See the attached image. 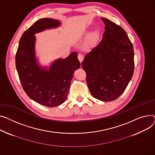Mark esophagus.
<instances>
[{
  "mask_svg": "<svg viewBox=\"0 0 155 155\" xmlns=\"http://www.w3.org/2000/svg\"><path fill=\"white\" fill-rule=\"evenodd\" d=\"M78 60L80 61V62H82L83 61V59H84V57L82 55V54H79L78 55Z\"/></svg>",
  "mask_w": 155,
  "mask_h": 155,
  "instance_id": "obj_1",
  "label": "esophagus"
}]
</instances>
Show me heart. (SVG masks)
Returning a JSON list of instances; mask_svg holds the SVG:
<instances>
[{
	"label": "heart",
	"instance_id": "obj_1",
	"mask_svg": "<svg viewBox=\"0 0 155 155\" xmlns=\"http://www.w3.org/2000/svg\"><path fill=\"white\" fill-rule=\"evenodd\" d=\"M97 36V34L96 32H92L91 34L89 36L87 41L86 42V45H87V46H88V45H91L92 44H93L95 42V41L96 40Z\"/></svg>",
	"mask_w": 155,
	"mask_h": 155
}]
</instances>
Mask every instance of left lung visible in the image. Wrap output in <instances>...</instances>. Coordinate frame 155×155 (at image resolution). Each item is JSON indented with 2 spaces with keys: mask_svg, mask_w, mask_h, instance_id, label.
<instances>
[{
  "mask_svg": "<svg viewBox=\"0 0 155 155\" xmlns=\"http://www.w3.org/2000/svg\"><path fill=\"white\" fill-rule=\"evenodd\" d=\"M102 40L84 57L82 68L92 96L111 101L124 91L134 72V50L121 27L106 18Z\"/></svg>",
  "mask_w": 155,
  "mask_h": 155,
  "instance_id": "obj_1",
  "label": "left lung"
}]
</instances>
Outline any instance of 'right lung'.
<instances>
[{
  "label": "right lung",
  "instance_id": "right-lung-1",
  "mask_svg": "<svg viewBox=\"0 0 155 155\" xmlns=\"http://www.w3.org/2000/svg\"><path fill=\"white\" fill-rule=\"evenodd\" d=\"M60 24L51 18L35 22L22 34L15 55V66L24 91L36 103L48 107L59 106L66 101L74 71L81 66L76 52L66 59L54 61L49 70L39 65L34 35Z\"/></svg>",
  "mask_w": 155,
  "mask_h": 155
}]
</instances>
